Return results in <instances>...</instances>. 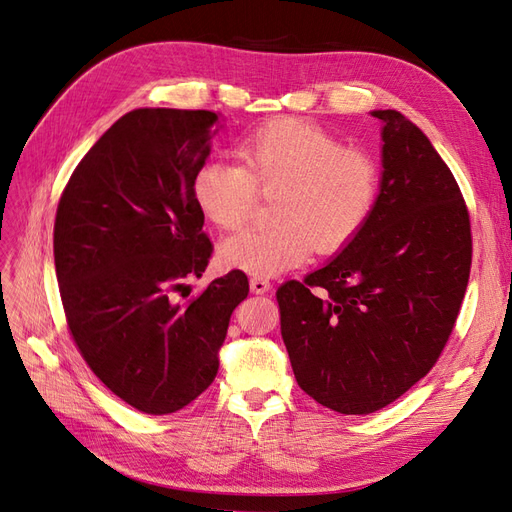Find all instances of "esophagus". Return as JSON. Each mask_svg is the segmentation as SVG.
<instances>
[{
    "mask_svg": "<svg viewBox=\"0 0 512 512\" xmlns=\"http://www.w3.org/2000/svg\"><path fill=\"white\" fill-rule=\"evenodd\" d=\"M250 288H252V292H256V294H267V292H271V282L269 280H265V277H252L250 280Z\"/></svg>",
    "mask_w": 512,
    "mask_h": 512,
    "instance_id": "obj_1",
    "label": "esophagus"
}]
</instances>
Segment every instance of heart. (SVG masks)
<instances>
[{"mask_svg": "<svg viewBox=\"0 0 512 512\" xmlns=\"http://www.w3.org/2000/svg\"><path fill=\"white\" fill-rule=\"evenodd\" d=\"M241 164L205 160L192 177L194 203L220 230L241 228L273 196L275 226L243 230L220 247L224 267L271 277L301 267L314 247L333 254L374 215L382 170L371 151L342 145L318 123L280 117L243 138Z\"/></svg>", "mask_w": 512, "mask_h": 512, "instance_id": "heart-1", "label": "heart"}]
</instances>
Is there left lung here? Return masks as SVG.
Here are the masks:
<instances>
[{"label": "left lung", "instance_id": "8db88e82", "mask_svg": "<svg viewBox=\"0 0 512 512\" xmlns=\"http://www.w3.org/2000/svg\"><path fill=\"white\" fill-rule=\"evenodd\" d=\"M382 128L374 215L344 252L277 288L282 339L301 389L339 414H369L429 374L455 329L472 265L459 185L397 111Z\"/></svg>", "mask_w": 512, "mask_h": 512}]
</instances>
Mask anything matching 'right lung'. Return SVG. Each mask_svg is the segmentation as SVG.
Wrapping results in <instances>:
<instances>
[{"label": "right lung", "mask_w": 512, "mask_h": 512, "mask_svg": "<svg viewBox=\"0 0 512 512\" xmlns=\"http://www.w3.org/2000/svg\"><path fill=\"white\" fill-rule=\"evenodd\" d=\"M211 111L136 108L108 128L61 192L53 254L76 348L108 391L145 414L194 401L218 374L243 271L179 303L213 243L192 177L211 153Z\"/></svg>", "instance_id": "right-lung-1"}]
</instances>
